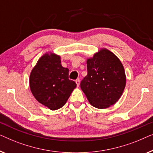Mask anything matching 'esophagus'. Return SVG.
<instances>
[{"mask_svg": "<svg viewBox=\"0 0 153 153\" xmlns=\"http://www.w3.org/2000/svg\"><path fill=\"white\" fill-rule=\"evenodd\" d=\"M79 82H80V79H79V78H77L76 80V83L77 87H79Z\"/></svg>", "mask_w": 153, "mask_h": 153, "instance_id": "obj_1", "label": "esophagus"}]
</instances>
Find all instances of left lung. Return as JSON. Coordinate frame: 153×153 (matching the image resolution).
Instances as JSON below:
<instances>
[{
  "label": "left lung",
  "instance_id": "8db88e82",
  "mask_svg": "<svg viewBox=\"0 0 153 153\" xmlns=\"http://www.w3.org/2000/svg\"><path fill=\"white\" fill-rule=\"evenodd\" d=\"M87 75L80 87L92 106L98 109L109 107L119 100L126 87V77L121 62L106 49L88 59Z\"/></svg>",
  "mask_w": 153,
  "mask_h": 153
}]
</instances>
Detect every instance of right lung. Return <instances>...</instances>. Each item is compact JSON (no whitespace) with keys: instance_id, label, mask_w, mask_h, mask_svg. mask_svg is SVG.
I'll return each mask as SVG.
<instances>
[{"instance_id":"obj_1","label":"right lung","mask_w":153,"mask_h":153,"mask_svg":"<svg viewBox=\"0 0 153 153\" xmlns=\"http://www.w3.org/2000/svg\"><path fill=\"white\" fill-rule=\"evenodd\" d=\"M30 87L38 102L56 110L65 105L76 83L68 79V69L62 67L59 56L51 53L43 55L33 68Z\"/></svg>"}]
</instances>
